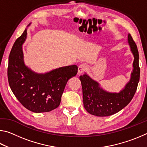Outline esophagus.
<instances>
[{
	"label": "esophagus",
	"instance_id": "esophagus-1",
	"mask_svg": "<svg viewBox=\"0 0 147 147\" xmlns=\"http://www.w3.org/2000/svg\"><path fill=\"white\" fill-rule=\"evenodd\" d=\"M87 68H88V67H87L86 64L80 65L78 67V74H82L84 71H85L86 70Z\"/></svg>",
	"mask_w": 147,
	"mask_h": 147
}]
</instances>
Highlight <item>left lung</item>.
Wrapping results in <instances>:
<instances>
[{"label":"left lung","mask_w":147,"mask_h":147,"mask_svg":"<svg viewBox=\"0 0 147 147\" xmlns=\"http://www.w3.org/2000/svg\"><path fill=\"white\" fill-rule=\"evenodd\" d=\"M127 39L134 58L133 69L130 80L119 93L105 90L97 81L91 78L86 73L80 76L84 108L91 115L98 117L113 115L127 106L136 93L140 76L139 53L136 44L130 34H128Z\"/></svg>","instance_id":"left-lung-1"}]
</instances>
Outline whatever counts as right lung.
I'll list each match as a JSON object with an SVG mask.
<instances>
[{
	"instance_id": "obj_1",
	"label": "right lung",
	"mask_w": 147,
	"mask_h": 147,
	"mask_svg": "<svg viewBox=\"0 0 147 147\" xmlns=\"http://www.w3.org/2000/svg\"><path fill=\"white\" fill-rule=\"evenodd\" d=\"M15 41L9 56L8 78L9 87L21 104L34 113L49 112L59 106L65 87L78 72L76 65L63 66L38 73L24 63L23 45L27 29Z\"/></svg>"
}]
</instances>
